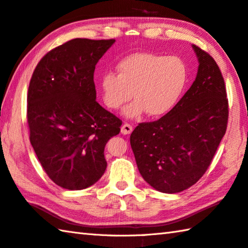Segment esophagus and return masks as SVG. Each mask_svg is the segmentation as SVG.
I'll return each mask as SVG.
<instances>
[{
  "label": "esophagus",
  "mask_w": 248,
  "mask_h": 248,
  "mask_svg": "<svg viewBox=\"0 0 248 248\" xmlns=\"http://www.w3.org/2000/svg\"><path fill=\"white\" fill-rule=\"evenodd\" d=\"M132 125H130L129 124H124L121 125V133L124 134V136H127V134H130L132 132Z\"/></svg>",
  "instance_id": "esophagus-1"
}]
</instances>
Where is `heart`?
Masks as SVG:
<instances>
[{"instance_id":"obj_1","label":"heart","mask_w":248,"mask_h":248,"mask_svg":"<svg viewBox=\"0 0 248 248\" xmlns=\"http://www.w3.org/2000/svg\"><path fill=\"white\" fill-rule=\"evenodd\" d=\"M117 73H105L101 78L104 104L119 109L132 98L136 101L123 110L128 119L147 112L159 117L173 108L186 84L187 70L178 56L153 53H134L117 65Z\"/></svg>"}]
</instances>
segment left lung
<instances>
[{
	"label": "left lung",
	"instance_id": "left-lung-1",
	"mask_svg": "<svg viewBox=\"0 0 248 248\" xmlns=\"http://www.w3.org/2000/svg\"><path fill=\"white\" fill-rule=\"evenodd\" d=\"M192 47L199 69L191 88L168 114L140 124L130 137L143 179L168 194L199 181L227 130L229 110L221 71L208 53Z\"/></svg>",
	"mask_w": 248,
	"mask_h": 248
}]
</instances>
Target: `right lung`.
Returning <instances> with one entry per match:
<instances>
[{"instance_id": "1", "label": "right lung", "mask_w": 248, "mask_h": 248, "mask_svg": "<svg viewBox=\"0 0 248 248\" xmlns=\"http://www.w3.org/2000/svg\"><path fill=\"white\" fill-rule=\"evenodd\" d=\"M110 40L74 39L35 67L27 96L30 143L52 181L83 190L104 174L106 143L121 120L96 102L94 70Z\"/></svg>"}]
</instances>
